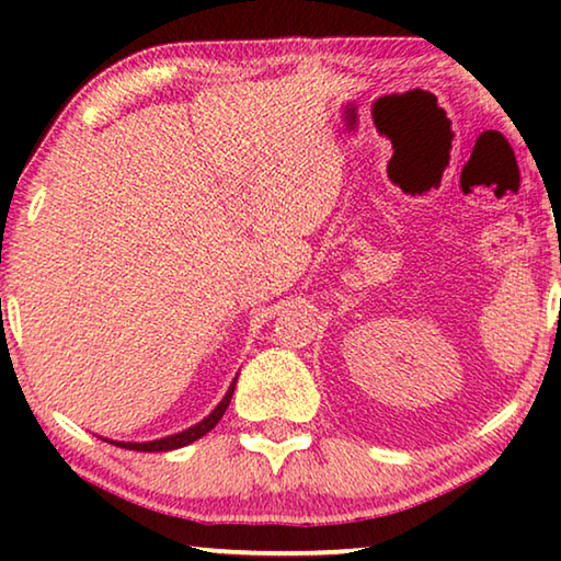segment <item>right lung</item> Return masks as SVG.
<instances>
[{
	"instance_id": "right-lung-1",
	"label": "right lung",
	"mask_w": 561,
	"mask_h": 561,
	"mask_svg": "<svg viewBox=\"0 0 561 561\" xmlns=\"http://www.w3.org/2000/svg\"><path fill=\"white\" fill-rule=\"evenodd\" d=\"M234 393V381L230 386V391L225 393V398L220 401V405L215 408V411L203 417L201 423L193 425V428H187L183 433H175V435H168V438H160V440H150V443H118V440H108L113 445H118V448H126V450H140V453H165V450H175V448H183V445L195 443L197 438H203L205 433H210L217 423H220V417L225 415L227 405H230V398Z\"/></svg>"
}]
</instances>
